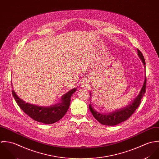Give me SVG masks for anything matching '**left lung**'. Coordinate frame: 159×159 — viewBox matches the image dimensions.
Instances as JSON below:
<instances>
[{"mask_svg": "<svg viewBox=\"0 0 159 159\" xmlns=\"http://www.w3.org/2000/svg\"><path fill=\"white\" fill-rule=\"evenodd\" d=\"M138 54L140 59H141L143 64L145 66V60L144 56L141 52L137 49ZM146 77L145 78V81L143 84V86L141 90V92L138 96L135 99V100L130 105L125 107L124 108L116 110L112 113L107 114H100L97 111H95L92 108L90 103L89 110L92 114L93 116L97 119L100 124L105 125H115L118 124H120L122 122H124L128 119L138 108L141 103V100L142 99L144 93L146 92ZM90 95L91 93L90 92Z\"/></svg>", "mask_w": 159, "mask_h": 159, "instance_id": "obj_1", "label": "left lung"}]
</instances>
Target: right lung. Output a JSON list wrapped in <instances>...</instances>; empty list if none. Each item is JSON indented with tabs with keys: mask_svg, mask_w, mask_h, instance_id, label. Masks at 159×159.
<instances>
[{
	"mask_svg": "<svg viewBox=\"0 0 159 159\" xmlns=\"http://www.w3.org/2000/svg\"><path fill=\"white\" fill-rule=\"evenodd\" d=\"M75 88L62 96L61 102L50 107H39L25 103L20 99L12 91V94L18 106L23 111L34 120L46 124H50L57 122L67 113L68 110L71 96L76 91Z\"/></svg>",
	"mask_w": 159,
	"mask_h": 159,
	"instance_id": "1",
	"label": "right lung"
}]
</instances>
